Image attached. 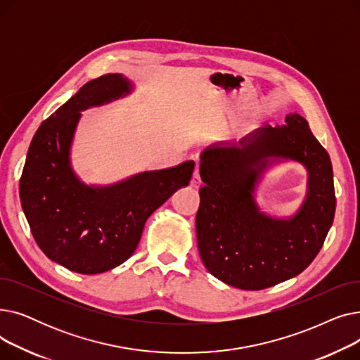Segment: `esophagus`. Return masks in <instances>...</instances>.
Wrapping results in <instances>:
<instances>
[{"instance_id": "1", "label": "esophagus", "mask_w": 360, "mask_h": 360, "mask_svg": "<svg viewBox=\"0 0 360 360\" xmlns=\"http://www.w3.org/2000/svg\"><path fill=\"white\" fill-rule=\"evenodd\" d=\"M191 186H193V188H195V190H198V188L201 186V179H200V174H198V167L195 169V172H194V175H193Z\"/></svg>"}]
</instances>
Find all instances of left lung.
Returning a JSON list of instances; mask_svg holds the SVG:
<instances>
[{"instance_id":"8db88e82","label":"left lung","mask_w":360,"mask_h":360,"mask_svg":"<svg viewBox=\"0 0 360 360\" xmlns=\"http://www.w3.org/2000/svg\"><path fill=\"white\" fill-rule=\"evenodd\" d=\"M307 170V193L289 217L264 212L256 200L267 172L281 162ZM195 217L201 261L216 278L243 290L267 289L304 271L326 240L335 213L333 166L307 120L288 113L239 143H214L200 155Z\"/></svg>"}]
</instances>
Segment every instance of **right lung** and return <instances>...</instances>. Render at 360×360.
Returning <instances> with one entry per match:
<instances>
[{"instance_id": "obj_1", "label": "right lung", "mask_w": 360, "mask_h": 360, "mask_svg": "<svg viewBox=\"0 0 360 360\" xmlns=\"http://www.w3.org/2000/svg\"><path fill=\"white\" fill-rule=\"evenodd\" d=\"M136 86L122 74L86 83L42 122L30 143L20 201L42 252L60 266L99 274L134 254L146 220L191 181L195 163L144 170L118 182H83L71 163L82 112L129 96Z\"/></svg>"}]
</instances>
